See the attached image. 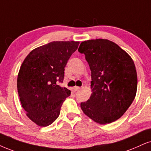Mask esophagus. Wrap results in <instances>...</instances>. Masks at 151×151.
I'll list each match as a JSON object with an SVG mask.
<instances>
[{
	"label": "esophagus",
	"instance_id": "1",
	"mask_svg": "<svg viewBox=\"0 0 151 151\" xmlns=\"http://www.w3.org/2000/svg\"><path fill=\"white\" fill-rule=\"evenodd\" d=\"M73 89H74V91H79V90L81 89V88H80V87H77V86H75V87Z\"/></svg>",
	"mask_w": 151,
	"mask_h": 151
}]
</instances>
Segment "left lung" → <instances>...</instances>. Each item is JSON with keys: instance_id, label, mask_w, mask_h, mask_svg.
Here are the masks:
<instances>
[{"instance_id": "8db88e82", "label": "left lung", "mask_w": 151, "mask_h": 151, "mask_svg": "<svg viewBox=\"0 0 151 151\" xmlns=\"http://www.w3.org/2000/svg\"><path fill=\"white\" fill-rule=\"evenodd\" d=\"M78 51L85 55L91 71L92 94L81 103L83 112L104 125L120 118L134 100L137 74L134 61L113 42L104 39L82 42Z\"/></svg>"}]
</instances>
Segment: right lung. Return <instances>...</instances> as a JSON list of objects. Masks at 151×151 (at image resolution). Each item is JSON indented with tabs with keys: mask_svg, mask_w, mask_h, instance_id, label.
<instances>
[{
	"mask_svg": "<svg viewBox=\"0 0 151 151\" xmlns=\"http://www.w3.org/2000/svg\"><path fill=\"white\" fill-rule=\"evenodd\" d=\"M79 42H51L28 53L17 77V90L26 116L40 127L51 125L60 114L71 91L58 85Z\"/></svg>",
	"mask_w": 151,
	"mask_h": 151,
	"instance_id": "right-lung-1",
	"label": "right lung"
}]
</instances>
